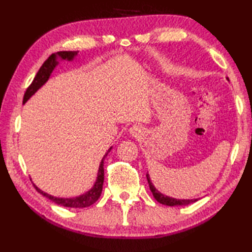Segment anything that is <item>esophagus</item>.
<instances>
[{
	"mask_svg": "<svg viewBox=\"0 0 252 252\" xmlns=\"http://www.w3.org/2000/svg\"><path fill=\"white\" fill-rule=\"evenodd\" d=\"M130 134L133 137H140L143 134V127L138 125H134L130 127Z\"/></svg>",
	"mask_w": 252,
	"mask_h": 252,
	"instance_id": "obj_1",
	"label": "esophagus"
}]
</instances>
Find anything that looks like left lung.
<instances>
[{
	"instance_id": "left-lung-1",
	"label": "left lung",
	"mask_w": 252,
	"mask_h": 252,
	"mask_svg": "<svg viewBox=\"0 0 252 252\" xmlns=\"http://www.w3.org/2000/svg\"><path fill=\"white\" fill-rule=\"evenodd\" d=\"M228 80V79H227ZM146 178L148 181V185H149V189H151L152 192H153V196L155 197V199H156L158 202L162 203V205L165 206H170V207H175V206H187V205H190L192 202H196L198 199H175V198L172 197H169V196H165L163 194H161L159 190L156 189V187H155L152 183L151 178H149V174H146Z\"/></svg>"
}]
</instances>
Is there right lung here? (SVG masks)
Returning a JSON list of instances; mask_svg holds the SVG:
<instances>
[{
  "label": "right lung",
  "instance_id": "add662e5",
  "mask_svg": "<svg viewBox=\"0 0 252 252\" xmlns=\"http://www.w3.org/2000/svg\"><path fill=\"white\" fill-rule=\"evenodd\" d=\"M78 55V51H61L54 53L52 54L47 60L43 63V65L41 66V68L39 69V71L36 72L35 77L33 79V81L31 82V84L28 87V89L26 90V93L24 95V104L28 100L32 95H33L37 90H39L42 85H43L47 80H49L52 71L54 70V68L57 66V57L62 58V60H67V61H72L73 57ZM110 147L108 149V152L105 154V156L103 157L99 164L98 168V173H97V179H96V182L94 183L93 187L90 190H88L85 194L80 195L78 197H72V198H58V197H54L50 194H46L43 190H41L40 189L33 184V186L35 187V189L37 190V192H40L43 196H45L46 198H49L50 200H52L53 202L57 203V205L63 206V207H68V208H87L92 206L94 202H96L98 200V198L101 194V190H103V183H104V160L106 158L107 155L111 151Z\"/></svg>",
  "mask_w": 252,
  "mask_h": 252
}]
</instances>
